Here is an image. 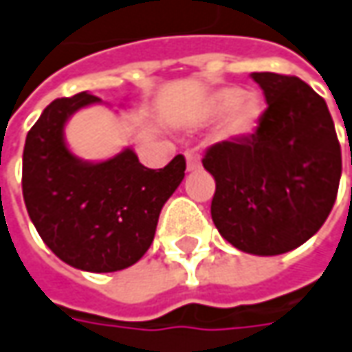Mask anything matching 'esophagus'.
I'll list each match as a JSON object with an SVG mask.
<instances>
[{
	"instance_id": "esophagus-1",
	"label": "esophagus",
	"mask_w": 352,
	"mask_h": 352,
	"mask_svg": "<svg viewBox=\"0 0 352 352\" xmlns=\"http://www.w3.org/2000/svg\"><path fill=\"white\" fill-rule=\"evenodd\" d=\"M185 157H187V169H189V171H195V169L201 167V157H199L195 151H187Z\"/></svg>"
}]
</instances>
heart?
Segmentation results:
<instances>
[{
  "label": "heart",
  "mask_w": 352,
  "mask_h": 352,
  "mask_svg": "<svg viewBox=\"0 0 352 352\" xmlns=\"http://www.w3.org/2000/svg\"><path fill=\"white\" fill-rule=\"evenodd\" d=\"M226 114L222 122V140H238L250 135L264 114V102L256 92H242L240 88H222L206 100L203 116L219 118Z\"/></svg>",
  "instance_id": "obj_1"
}]
</instances>
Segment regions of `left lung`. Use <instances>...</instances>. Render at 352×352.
<instances>
[{
	"label": "left lung",
	"instance_id": "1",
	"mask_svg": "<svg viewBox=\"0 0 352 352\" xmlns=\"http://www.w3.org/2000/svg\"><path fill=\"white\" fill-rule=\"evenodd\" d=\"M267 108L254 133L206 149L212 222L234 248L276 256L327 221L341 179V146L327 104L298 76L252 72Z\"/></svg>",
	"mask_w": 352,
	"mask_h": 352
}]
</instances>
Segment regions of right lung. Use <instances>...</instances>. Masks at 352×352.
Segmentation results:
<instances>
[{
  "label": "right lung",
  "mask_w": 352,
  "mask_h": 352,
  "mask_svg": "<svg viewBox=\"0 0 352 352\" xmlns=\"http://www.w3.org/2000/svg\"><path fill=\"white\" fill-rule=\"evenodd\" d=\"M96 102L98 96L80 92L43 110L25 140L21 185L43 242L69 266L100 274L124 270L147 252L187 163L175 155L163 169H149L130 147L100 163L74 157L65 124Z\"/></svg>",
  "instance_id": "1"
}]
</instances>
